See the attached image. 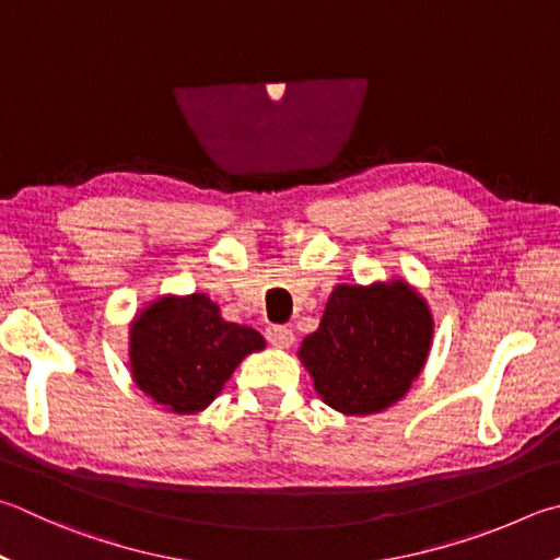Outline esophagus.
Here are the masks:
<instances>
[{
    "label": "esophagus",
    "instance_id": "1",
    "mask_svg": "<svg viewBox=\"0 0 560 560\" xmlns=\"http://www.w3.org/2000/svg\"><path fill=\"white\" fill-rule=\"evenodd\" d=\"M267 340L277 348H289V345H293V330L289 325H269Z\"/></svg>",
    "mask_w": 560,
    "mask_h": 560
}]
</instances>
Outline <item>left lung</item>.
Masks as SVG:
<instances>
[{
  "instance_id": "obj_1",
  "label": "left lung",
  "mask_w": 560,
  "mask_h": 560,
  "mask_svg": "<svg viewBox=\"0 0 560 560\" xmlns=\"http://www.w3.org/2000/svg\"><path fill=\"white\" fill-rule=\"evenodd\" d=\"M431 335L429 306L406 283L338 287L299 354L325 404L362 416L401 399L419 377Z\"/></svg>"
}]
</instances>
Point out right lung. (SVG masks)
Wrapping results in <instances>:
<instances>
[{
    "label": "right lung",
    "mask_w": 560,
    "mask_h": 560,
    "mask_svg": "<svg viewBox=\"0 0 560 560\" xmlns=\"http://www.w3.org/2000/svg\"><path fill=\"white\" fill-rule=\"evenodd\" d=\"M264 338L247 325L220 318L202 293L161 299L131 325V372L139 389L176 413H196L215 399Z\"/></svg>",
    "instance_id": "right-lung-1"
}]
</instances>
